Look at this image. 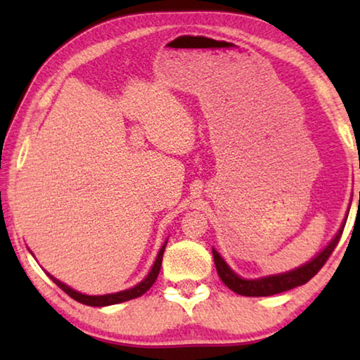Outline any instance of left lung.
Here are the masks:
<instances>
[{
  "instance_id": "1",
  "label": "left lung",
  "mask_w": 360,
  "mask_h": 360,
  "mask_svg": "<svg viewBox=\"0 0 360 360\" xmlns=\"http://www.w3.org/2000/svg\"><path fill=\"white\" fill-rule=\"evenodd\" d=\"M345 224L341 225L337 236L328 243V246L324 249V251L316 255L311 262H308V264H304L303 266H298L292 271L283 273V275L266 276L260 279H243L238 275H235V273L229 268V265L225 264L221 255L217 254V251L212 249V257H214L217 275L229 289L236 292V294L246 295V297H268V295L281 294V292L294 289L297 285L308 283L309 279H311L316 273L324 266L327 259L330 257V254L333 252V249L338 245L341 233H343Z\"/></svg>"
}]
</instances>
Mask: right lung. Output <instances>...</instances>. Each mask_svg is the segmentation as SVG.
Segmentation results:
<instances>
[{"mask_svg":"<svg viewBox=\"0 0 360 360\" xmlns=\"http://www.w3.org/2000/svg\"><path fill=\"white\" fill-rule=\"evenodd\" d=\"M165 245L162 246L160 251H158V255L155 259V264L152 266V270L148 276H146L141 283L136 284L135 288L131 289H127V290H122V292H115V294H108V295H84V294H79L75 289L68 288V285L60 283L58 279H56L53 276L49 275V278L52 279L53 283H56L60 289H62L65 294H68L71 298H75L76 302L82 303V304H89V307H108V304H117L122 302H129L133 300V298H138L141 297L143 294H146L150 288L152 284L155 283V279L158 276V271H160V266H162V259H163V252H165Z\"/></svg>","mask_w":360,"mask_h":360,"instance_id":"1","label":"right lung"}]
</instances>
